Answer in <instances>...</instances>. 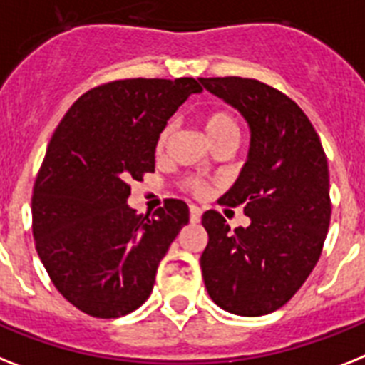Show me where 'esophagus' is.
<instances>
[{
	"label": "esophagus",
	"instance_id": "1",
	"mask_svg": "<svg viewBox=\"0 0 365 365\" xmlns=\"http://www.w3.org/2000/svg\"><path fill=\"white\" fill-rule=\"evenodd\" d=\"M201 220V209L200 207H195V205H190V222L192 224H197Z\"/></svg>",
	"mask_w": 365,
	"mask_h": 365
}]
</instances>
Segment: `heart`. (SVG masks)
<instances>
[{"label":"heart","mask_w":365,"mask_h":365,"mask_svg":"<svg viewBox=\"0 0 365 365\" xmlns=\"http://www.w3.org/2000/svg\"><path fill=\"white\" fill-rule=\"evenodd\" d=\"M203 128L205 132H207V135H209L210 141L220 140V138H224V135L239 134V125H237V121H235V117L231 115V113H227V111H222V110L209 111V113L203 117ZM170 135H171V126H165L164 130L160 132V135H158V140H156V147H155L156 155H160L162 150L165 149L168 141H170ZM186 186H188L192 192H195V194H203L205 192V185L197 179L188 180Z\"/></svg>","instance_id":"1"}]
</instances>
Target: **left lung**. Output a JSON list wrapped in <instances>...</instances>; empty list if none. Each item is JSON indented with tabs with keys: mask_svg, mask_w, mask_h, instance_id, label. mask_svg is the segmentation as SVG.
Segmentation results:
<instances>
[{
	"mask_svg": "<svg viewBox=\"0 0 365 365\" xmlns=\"http://www.w3.org/2000/svg\"><path fill=\"white\" fill-rule=\"evenodd\" d=\"M200 81L250 126L248 160L220 197L244 205L250 225L231 231L220 212H205V287L225 312L259 317L289 302L321 257L332 212L327 156L306 113L278 89L237 76Z\"/></svg>",
	"mask_w": 365,
	"mask_h": 365,
	"instance_id": "obj_1",
	"label": "left lung"
}]
</instances>
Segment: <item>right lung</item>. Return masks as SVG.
I'll return each instance as SVG.
<instances>
[{
	"label": "right lung",
	"instance_id": "1",
	"mask_svg": "<svg viewBox=\"0 0 365 365\" xmlns=\"http://www.w3.org/2000/svg\"><path fill=\"white\" fill-rule=\"evenodd\" d=\"M201 91L194 78L110 81L83 93L53 132L33 188V237L52 284L80 312L115 319L149 298L188 205L165 200L138 216L128 182L155 171L158 135Z\"/></svg>",
	"mask_w": 365,
	"mask_h": 365
}]
</instances>
